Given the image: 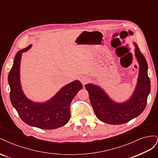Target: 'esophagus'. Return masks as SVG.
I'll return each mask as SVG.
<instances>
[{
    "label": "esophagus",
    "instance_id": "esophagus-1",
    "mask_svg": "<svg viewBox=\"0 0 158 158\" xmlns=\"http://www.w3.org/2000/svg\"><path fill=\"white\" fill-rule=\"evenodd\" d=\"M80 82H82L83 85H85V84H87L89 82V80L87 77L85 76H81L80 77Z\"/></svg>",
    "mask_w": 158,
    "mask_h": 158
}]
</instances>
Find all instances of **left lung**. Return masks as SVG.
I'll list each match as a JSON object with an SVG mask.
<instances>
[{
    "label": "left lung",
    "instance_id": "8db88e82",
    "mask_svg": "<svg viewBox=\"0 0 158 158\" xmlns=\"http://www.w3.org/2000/svg\"><path fill=\"white\" fill-rule=\"evenodd\" d=\"M135 45V55L140 66L139 76L135 91L127 102L114 103L97 85L90 84L85 85L95 115L103 123L111 125L127 123L140 115L146 108L151 88L150 80L148 75V64L139 47L136 44Z\"/></svg>",
    "mask_w": 158,
    "mask_h": 158
}]
</instances>
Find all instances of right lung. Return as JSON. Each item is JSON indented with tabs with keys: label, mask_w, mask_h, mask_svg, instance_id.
<instances>
[{
	"label": "right lung",
	"mask_w": 158,
	"mask_h": 158,
	"mask_svg": "<svg viewBox=\"0 0 158 158\" xmlns=\"http://www.w3.org/2000/svg\"><path fill=\"white\" fill-rule=\"evenodd\" d=\"M31 45L19 51L9 72L8 80L10 87V98L22 120L27 125L46 130L64 126L70 118L72 100L83 88L78 80H75L62 88L51 100L44 103H33L22 92L20 82V65L22 52L30 49Z\"/></svg>",
	"instance_id": "obj_1"
}]
</instances>
